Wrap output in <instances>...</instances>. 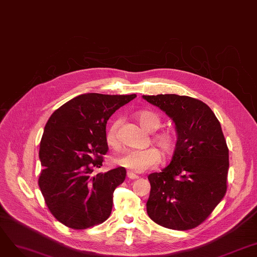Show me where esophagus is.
Listing matches in <instances>:
<instances>
[{"instance_id": "esophagus-1", "label": "esophagus", "mask_w": 257, "mask_h": 257, "mask_svg": "<svg viewBox=\"0 0 257 257\" xmlns=\"http://www.w3.org/2000/svg\"><path fill=\"white\" fill-rule=\"evenodd\" d=\"M127 177H128L129 179H131V180H137V179L140 178L138 175L134 174L132 172H128V173H127Z\"/></svg>"}]
</instances>
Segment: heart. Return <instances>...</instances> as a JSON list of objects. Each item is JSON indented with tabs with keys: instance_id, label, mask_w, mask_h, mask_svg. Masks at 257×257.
I'll return each mask as SVG.
<instances>
[{
	"instance_id": "heart-1",
	"label": "heart",
	"mask_w": 257,
	"mask_h": 257,
	"mask_svg": "<svg viewBox=\"0 0 257 257\" xmlns=\"http://www.w3.org/2000/svg\"><path fill=\"white\" fill-rule=\"evenodd\" d=\"M137 119L141 127L148 132H155L161 126V117L158 114L151 111H141L137 114ZM120 120L116 119L109 126L106 141L109 146L116 148L119 144L118 141V127ZM155 143L161 148L166 156L172 155L176 148V138L169 131H161L154 138ZM161 162V153L155 148L150 147L144 150H129L118 156L115 163L128 169L132 173H144L146 170L157 166Z\"/></svg>"
}]
</instances>
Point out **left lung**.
<instances>
[{
    "instance_id": "1",
    "label": "left lung",
    "mask_w": 257,
    "mask_h": 257,
    "mask_svg": "<svg viewBox=\"0 0 257 257\" xmlns=\"http://www.w3.org/2000/svg\"><path fill=\"white\" fill-rule=\"evenodd\" d=\"M173 119L177 144L168 166L148 176L147 214L167 229L201 224L226 192L229 149L219 120L203 101L176 94L143 95Z\"/></svg>"
}]
</instances>
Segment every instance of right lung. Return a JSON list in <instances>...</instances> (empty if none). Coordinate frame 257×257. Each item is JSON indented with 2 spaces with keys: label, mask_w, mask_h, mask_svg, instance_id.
I'll return each instance as SVG.
<instances>
[{
  "label": "right lung",
  "mask_w": 257,
  "mask_h": 257,
  "mask_svg": "<svg viewBox=\"0 0 257 257\" xmlns=\"http://www.w3.org/2000/svg\"><path fill=\"white\" fill-rule=\"evenodd\" d=\"M137 97L131 95L87 93L57 109L47 120L40 142L41 170L38 184L50 212L75 230L106 221L113 193L126 178L117 167L93 175L107 154V120Z\"/></svg>",
  "instance_id": "add662e5"
}]
</instances>
